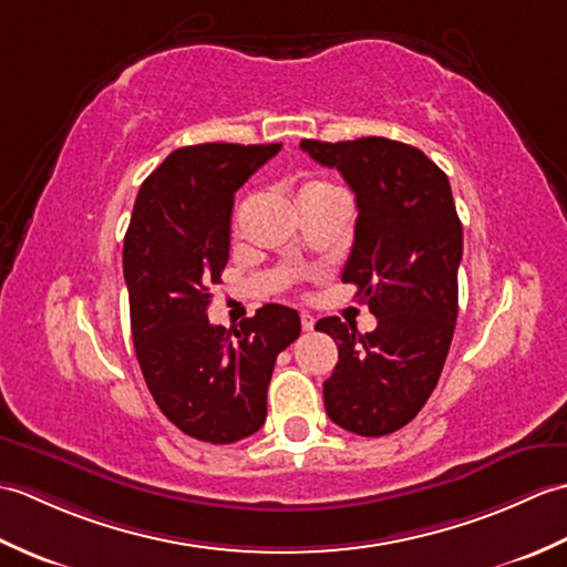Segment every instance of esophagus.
Segmentation results:
<instances>
[{
  "mask_svg": "<svg viewBox=\"0 0 567 567\" xmlns=\"http://www.w3.org/2000/svg\"><path fill=\"white\" fill-rule=\"evenodd\" d=\"M302 329H305V331H311V329H315V317L302 315Z\"/></svg>",
  "mask_w": 567,
  "mask_h": 567,
  "instance_id": "1",
  "label": "esophagus"
}]
</instances>
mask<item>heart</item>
I'll return each instance as SVG.
<instances>
[{"label":"heart","instance_id":"obj_1","mask_svg":"<svg viewBox=\"0 0 567 567\" xmlns=\"http://www.w3.org/2000/svg\"><path fill=\"white\" fill-rule=\"evenodd\" d=\"M307 192H336V187H331V185H327V183H309V185L302 189V195H307Z\"/></svg>","mask_w":567,"mask_h":567}]
</instances>
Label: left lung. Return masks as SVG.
Listing matches in <instances>:
<instances>
[{
	"label": "left lung",
	"instance_id": "1",
	"mask_svg": "<svg viewBox=\"0 0 567 567\" xmlns=\"http://www.w3.org/2000/svg\"><path fill=\"white\" fill-rule=\"evenodd\" d=\"M319 165L355 192L358 219L341 280L358 287L378 329L358 333L339 317L317 329L339 346L323 406L358 436H388L426 404L453 341L463 226L451 183L424 153L400 141H302Z\"/></svg>",
	"mask_w": 567,
	"mask_h": 567
}]
</instances>
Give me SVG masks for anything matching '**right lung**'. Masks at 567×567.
<instances>
[{"label": "right lung", "instance_id": "obj_1", "mask_svg": "<svg viewBox=\"0 0 567 567\" xmlns=\"http://www.w3.org/2000/svg\"><path fill=\"white\" fill-rule=\"evenodd\" d=\"M280 151L202 143L173 151L141 185L124 238L131 333L161 412L187 436L236 443L268 416L275 360L302 323L265 305L240 331L207 319L231 244L236 189Z\"/></svg>", "mask_w": 567, "mask_h": 567}]
</instances>
